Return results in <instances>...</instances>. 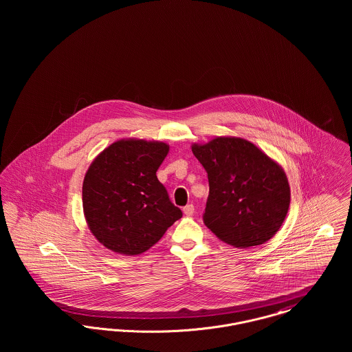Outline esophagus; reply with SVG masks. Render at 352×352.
Segmentation results:
<instances>
[{"label":"esophagus","instance_id":"esophagus-1","mask_svg":"<svg viewBox=\"0 0 352 352\" xmlns=\"http://www.w3.org/2000/svg\"><path fill=\"white\" fill-rule=\"evenodd\" d=\"M184 215H187V217H191V215L194 214V206H192V204H187V206H184Z\"/></svg>","mask_w":352,"mask_h":352}]
</instances>
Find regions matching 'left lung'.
<instances>
[{
  "mask_svg": "<svg viewBox=\"0 0 352 352\" xmlns=\"http://www.w3.org/2000/svg\"><path fill=\"white\" fill-rule=\"evenodd\" d=\"M192 153L206 170L210 192L203 221L237 248L260 245L280 230L290 203L284 170L250 141L218 137Z\"/></svg>",
  "mask_w": 352,
  "mask_h": 352,
  "instance_id": "8db88e82",
  "label": "left lung"
}]
</instances>
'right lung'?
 Returning <instances> with one entry per match:
<instances>
[{
  "mask_svg": "<svg viewBox=\"0 0 352 352\" xmlns=\"http://www.w3.org/2000/svg\"><path fill=\"white\" fill-rule=\"evenodd\" d=\"M168 151L164 142L122 140L100 153L88 168L84 215L91 232L108 250L140 254L182 218L155 174Z\"/></svg>",
  "mask_w": 352,
  "mask_h": 352,
  "instance_id": "1",
  "label": "right lung"
}]
</instances>
